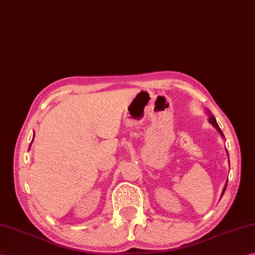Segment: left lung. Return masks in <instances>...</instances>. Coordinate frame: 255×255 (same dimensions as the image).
<instances>
[{"instance_id":"8db88e82","label":"left lung","mask_w":255,"mask_h":255,"mask_svg":"<svg viewBox=\"0 0 255 255\" xmlns=\"http://www.w3.org/2000/svg\"><path fill=\"white\" fill-rule=\"evenodd\" d=\"M207 113L209 114V123H210V124L212 125V126L217 129V130L219 131V133H220L222 137H224V134H223L222 130L220 129V127H219V125H218V123H217V121H216V118H214L213 115H212L210 112H209V111H207ZM227 184H228V181H227V183H226V186H224V188H223L222 196H223V193H224V191H226V189H227Z\"/></svg>"}]
</instances>
